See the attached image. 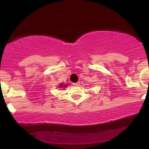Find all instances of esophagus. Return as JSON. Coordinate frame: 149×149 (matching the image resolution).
Returning a JSON list of instances; mask_svg holds the SVG:
<instances>
[{"mask_svg": "<svg viewBox=\"0 0 149 149\" xmlns=\"http://www.w3.org/2000/svg\"><path fill=\"white\" fill-rule=\"evenodd\" d=\"M73 85H75V86H79V85L80 84V82H77L76 83H72Z\"/></svg>", "mask_w": 149, "mask_h": 149, "instance_id": "1", "label": "esophagus"}]
</instances>
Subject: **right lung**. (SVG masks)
<instances>
[{"mask_svg":"<svg viewBox=\"0 0 149 149\" xmlns=\"http://www.w3.org/2000/svg\"><path fill=\"white\" fill-rule=\"evenodd\" d=\"M67 86V85L66 84H65V87H66ZM60 87H61H61H63V86H62V85H61V84H60Z\"/></svg>","mask_w":149,"mask_h":149,"instance_id":"add662e5","label":"right lung"}]
</instances>
